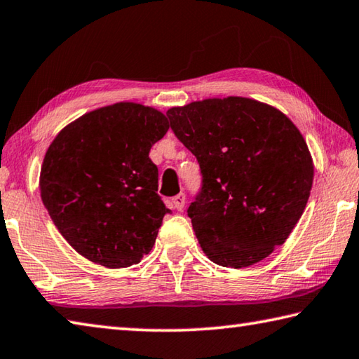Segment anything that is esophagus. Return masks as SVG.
<instances>
[{
  "label": "esophagus",
  "instance_id": "1",
  "mask_svg": "<svg viewBox=\"0 0 359 359\" xmlns=\"http://www.w3.org/2000/svg\"><path fill=\"white\" fill-rule=\"evenodd\" d=\"M172 205H173L175 210H178V211L183 210L184 205H186V196H184V194H180V196L173 197L172 198Z\"/></svg>",
  "mask_w": 359,
  "mask_h": 359
}]
</instances>
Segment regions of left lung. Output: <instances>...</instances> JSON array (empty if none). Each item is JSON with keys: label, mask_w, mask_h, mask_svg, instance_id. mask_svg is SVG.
<instances>
[{"label": "left lung", "mask_w": 359, "mask_h": 359, "mask_svg": "<svg viewBox=\"0 0 359 359\" xmlns=\"http://www.w3.org/2000/svg\"><path fill=\"white\" fill-rule=\"evenodd\" d=\"M197 157L202 191L187 216L216 265L244 268L284 244L311 196L313 162L284 113L259 100L205 99L167 111Z\"/></svg>", "instance_id": "left-lung-1"}]
</instances>
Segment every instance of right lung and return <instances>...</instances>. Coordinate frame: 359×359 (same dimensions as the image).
I'll return each instance as SVG.
<instances>
[{"label": "right lung", "mask_w": 359, "mask_h": 359, "mask_svg": "<svg viewBox=\"0 0 359 359\" xmlns=\"http://www.w3.org/2000/svg\"><path fill=\"white\" fill-rule=\"evenodd\" d=\"M162 111L135 102L67 124L41 167V198L65 240L93 263L128 268L154 246L163 216L149 149L165 135Z\"/></svg>", "instance_id": "add662e5"}]
</instances>
